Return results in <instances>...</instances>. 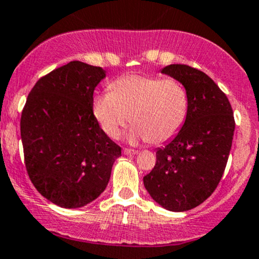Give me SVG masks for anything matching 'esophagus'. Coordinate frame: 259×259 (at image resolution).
I'll use <instances>...</instances> for the list:
<instances>
[{
	"instance_id": "1",
	"label": "esophagus",
	"mask_w": 259,
	"mask_h": 259,
	"mask_svg": "<svg viewBox=\"0 0 259 259\" xmlns=\"http://www.w3.org/2000/svg\"><path fill=\"white\" fill-rule=\"evenodd\" d=\"M123 153L126 155H135L138 154V151H134V149H130V148H124Z\"/></svg>"
}]
</instances>
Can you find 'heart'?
I'll return each mask as SVG.
<instances>
[{"instance_id":"b5f03b06","label":"heart","mask_w":259,"mask_h":259,"mask_svg":"<svg viewBox=\"0 0 259 259\" xmlns=\"http://www.w3.org/2000/svg\"><path fill=\"white\" fill-rule=\"evenodd\" d=\"M110 93L95 95L92 114L100 129L112 139L132 119L129 142L167 141L180 132L188 114L189 98L175 78L129 74L111 83Z\"/></svg>"}]
</instances>
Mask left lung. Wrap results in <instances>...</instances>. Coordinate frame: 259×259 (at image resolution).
<instances>
[{
  "instance_id": "1",
  "label": "left lung",
  "mask_w": 259,
  "mask_h": 259,
  "mask_svg": "<svg viewBox=\"0 0 259 259\" xmlns=\"http://www.w3.org/2000/svg\"><path fill=\"white\" fill-rule=\"evenodd\" d=\"M183 84L188 114L177 135L157 149L155 166L143 185L161 207L175 212L197 207L219 186L228 161L235 121L228 98L206 73L187 65L164 67Z\"/></svg>"
}]
</instances>
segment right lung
Returning <instances> with one entry per match:
<instances>
[{
  "mask_svg": "<svg viewBox=\"0 0 259 259\" xmlns=\"http://www.w3.org/2000/svg\"><path fill=\"white\" fill-rule=\"evenodd\" d=\"M104 68L71 61L38 79L21 113L25 166L53 204L78 208L105 191L121 149L92 114Z\"/></svg>",
  "mask_w": 259,
  "mask_h": 259,
  "instance_id": "obj_1",
  "label": "right lung"
}]
</instances>
